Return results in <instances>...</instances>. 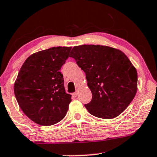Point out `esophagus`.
Segmentation results:
<instances>
[{
    "label": "esophagus",
    "instance_id": "1",
    "mask_svg": "<svg viewBox=\"0 0 157 157\" xmlns=\"http://www.w3.org/2000/svg\"><path fill=\"white\" fill-rule=\"evenodd\" d=\"M78 93H79V90H78V89H77L76 91H75V93H74V94H73V95H74L75 96H78Z\"/></svg>",
    "mask_w": 157,
    "mask_h": 157
}]
</instances>
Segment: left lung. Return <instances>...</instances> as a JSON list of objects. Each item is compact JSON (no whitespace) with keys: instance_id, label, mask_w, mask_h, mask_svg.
<instances>
[{"instance_id":"left-lung-1","label":"left lung","mask_w":157,"mask_h":157,"mask_svg":"<svg viewBox=\"0 0 157 157\" xmlns=\"http://www.w3.org/2000/svg\"><path fill=\"white\" fill-rule=\"evenodd\" d=\"M70 57L84 71L92 100L85 104L88 112L112 119L126 109L138 89L136 69L122 51L101 45L73 47Z\"/></svg>"}]
</instances>
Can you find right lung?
I'll use <instances>...</instances> for the list:
<instances>
[{
  "instance_id": "obj_1",
  "label": "right lung",
  "mask_w": 157,
  "mask_h": 157,
  "mask_svg": "<svg viewBox=\"0 0 157 157\" xmlns=\"http://www.w3.org/2000/svg\"><path fill=\"white\" fill-rule=\"evenodd\" d=\"M71 47H53L26 59L15 81L14 94L21 109L37 124L49 126L66 116L71 95L66 93L61 67Z\"/></svg>"
}]
</instances>
